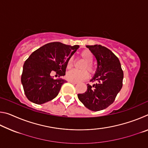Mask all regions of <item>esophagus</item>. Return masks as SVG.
<instances>
[{"label": "esophagus", "mask_w": 148, "mask_h": 148, "mask_svg": "<svg viewBox=\"0 0 148 148\" xmlns=\"http://www.w3.org/2000/svg\"><path fill=\"white\" fill-rule=\"evenodd\" d=\"M69 83H71V84H77V82H73V81H71V80H69L68 81Z\"/></svg>", "instance_id": "esophagus-1"}]
</instances>
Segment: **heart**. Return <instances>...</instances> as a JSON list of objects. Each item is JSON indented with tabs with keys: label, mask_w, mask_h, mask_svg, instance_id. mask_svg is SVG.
Wrapping results in <instances>:
<instances>
[{
	"label": "heart",
	"mask_w": 148,
	"mask_h": 148,
	"mask_svg": "<svg viewBox=\"0 0 148 148\" xmlns=\"http://www.w3.org/2000/svg\"><path fill=\"white\" fill-rule=\"evenodd\" d=\"M80 56L82 57V59L86 61V62L82 66V69H87L90 73L93 74L95 72V66L92 64V61H93L94 56L92 55V52L89 49H85L82 51L80 53ZM74 65V59L72 57L67 60L66 62V67L67 69H71ZM89 77V74L86 70H76L72 69L71 71H69L66 72V77L67 79L71 80V81L78 82L82 80L87 79Z\"/></svg>",
	"instance_id": "b5f03b06"
}]
</instances>
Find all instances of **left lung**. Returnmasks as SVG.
<instances>
[{
    "label": "left lung",
    "instance_id": "obj_1",
    "mask_svg": "<svg viewBox=\"0 0 148 148\" xmlns=\"http://www.w3.org/2000/svg\"><path fill=\"white\" fill-rule=\"evenodd\" d=\"M97 61V69L91 82L97 83L90 86L87 91L77 94L80 101L92 111H100L111 105L121 89L123 79L119 60L113 52L101 45L86 46Z\"/></svg>",
    "mask_w": 148,
    "mask_h": 148
}]
</instances>
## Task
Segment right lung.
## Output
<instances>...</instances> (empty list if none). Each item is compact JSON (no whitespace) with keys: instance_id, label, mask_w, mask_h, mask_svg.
Returning <instances> with one entry per match:
<instances>
[{"instance_id":"right-lung-1","label":"right lung","mask_w":148,"mask_h":148,"mask_svg":"<svg viewBox=\"0 0 148 148\" xmlns=\"http://www.w3.org/2000/svg\"><path fill=\"white\" fill-rule=\"evenodd\" d=\"M78 47V45L71 46L61 42H51L29 57L23 64L21 83L30 101L42 104L56 98L66 81L54 79L51 73L55 72L59 77L64 76L67 60Z\"/></svg>"}]
</instances>
